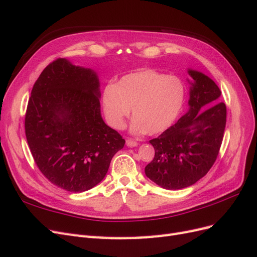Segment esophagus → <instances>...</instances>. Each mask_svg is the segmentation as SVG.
I'll use <instances>...</instances> for the list:
<instances>
[{"instance_id":"34e87169","label":"esophagus","mask_w":257,"mask_h":257,"mask_svg":"<svg viewBox=\"0 0 257 257\" xmlns=\"http://www.w3.org/2000/svg\"><path fill=\"white\" fill-rule=\"evenodd\" d=\"M126 146L130 147V148L137 147V146H138V143L135 142V141H133V139H132V138H128V139H126Z\"/></svg>"}]
</instances>
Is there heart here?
Here are the masks:
<instances>
[{"instance_id":"heart-1","label":"heart","mask_w":257,"mask_h":257,"mask_svg":"<svg viewBox=\"0 0 257 257\" xmlns=\"http://www.w3.org/2000/svg\"><path fill=\"white\" fill-rule=\"evenodd\" d=\"M185 96L186 87L178 76L145 69L123 76L118 84H107L102 102L111 127L124 128L133 108L132 133L157 135L175 123L183 109Z\"/></svg>"}]
</instances>
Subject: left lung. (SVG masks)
Listing matches in <instances>:
<instances>
[{
    "label": "left lung",
    "mask_w": 257,
    "mask_h": 257,
    "mask_svg": "<svg viewBox=\"0 0 257 257\" xmlns=\"http://www.w3.org/2000/svg\"><path fill=\"white\" fill-rule=\"evenodd\" d=\"M193 79L189 110L176 124L151 139L154 159L146 176L167 190L196 183L214 164L226 125V106L219 103L221 91L205 74L189 69Z\"/></svg>",
    "instance_id": "obj_1"
}]
</instances>
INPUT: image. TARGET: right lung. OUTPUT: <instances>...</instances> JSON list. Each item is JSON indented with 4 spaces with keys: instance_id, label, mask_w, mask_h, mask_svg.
<instances>
[{
    "instance_id": "1",
    "label": "right lung",
    "mask_w": 257,
    "mask_h": 257,
    "mask_svg": "<svg viewBox=\"0 0 257 257\" xmlns=\"http://www.w3.org/2000/svg\"><path fill=\"white\" fill-rule=\"evenodd\" d=\"M99 80L91 68L58 59L33 85L26 136L42 174L59 188L80 193L106 176L125 141L100 114Z\"/></svg>"
}]
</instances>
